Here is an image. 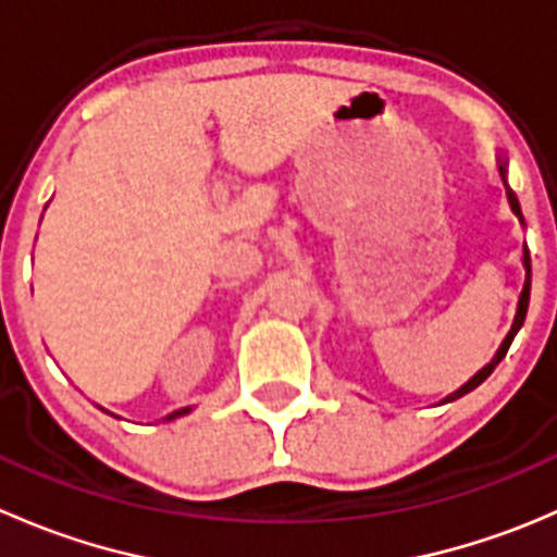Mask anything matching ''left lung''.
I'll return each mask as SVG.
<instances>
[{
    "instance_id": "obj_1",
    "label": "left lung",
    "mask_w": 557,
    "mask_h": 557,
    "mask_svg": "<svg viewBox=\"0 0 557 557\" xmlns=\"http://www.w3.org/2000/svg\"><path fill=\"white\" fill-rule=\"evenodd\" d=\"M498 172H502V180H504V185H507V166L504 164H498ZM507 196H509V205H512V210H515V215H520V205H518V196H515V190L509 188L507 185ZM528 296H531V269H528L525 272V285H522V290H520V301H518V314H515V323H512V329H509V334L504 336V342H502V347H498L496 350V356L491 358V363H485V367L480 369V372L474 374V377L469 380V383L466 385H460L458 391L455 393H450V396L455 398V396H463V393H469L471 387H476L482 383V380L487 377V374L493 372V369H496V363L502 361L504 356H507V350H509V345H512V339H515V334H518V329L522 325V320H525V312H528ZM447 396V398H450Z\"/></svg>"
}]
</instances>
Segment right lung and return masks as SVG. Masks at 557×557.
<instances>
[{"instance_id": "add662e5", "label": "right lung", "mask_w": 557, "mask_h": 557, "mask_svg": "<svg viewBox=\"0 0 557 557\" xmlns=\"http://www.w3.org/2000/svg\"><path fill=\"white\" fill-rule=\"evenodd\" d=\"M174 418V414H170V418H166V420H172Z\"/></svg>"}]
</instances>
